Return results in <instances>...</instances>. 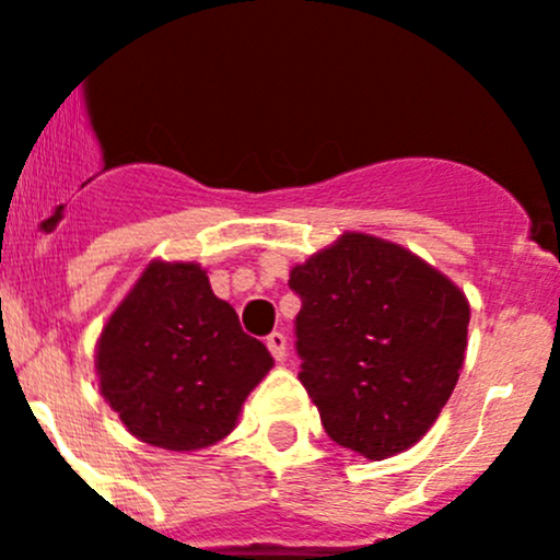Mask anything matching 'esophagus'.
Listing matches in <instances>:
<instances>
[{
    "instance_id": "obj_1",
    "label": "esophagus",
    "mask_w": 560,
    "mask_h": 560,
    "mask_svg": "<svg viewBox=\"0 0 560 560\" xmlns=\"http://www.w3.org/2000/svg\"><path fill=\"white\" fill-rule=\"evenodd\" d=\"M268 351L273 353V359L276 362H284V357H287V337L281 331H273L268 337Z\"/></svg>"
}]
</instances>
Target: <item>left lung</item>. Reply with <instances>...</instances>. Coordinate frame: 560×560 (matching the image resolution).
Returning a JSON list of instances; mask_svg holds the SVG:
<instances>
[{
    "label": "left lung",
    "instance_id": "1",
    "mask_svg": "<svg viewBox=\"0 0 560 560\" xmlns=\"http://www.w3.org/2000/svg\"><path fill=\"white\" fill-rule=\"evenodd\" d=\"M301 384L323 428L370 462L409 451L464 368L469 301L389 240L345 232L290 270Z\"/></svg>",
    "mask_w": 560,
    "mask_h": 560
}]
</instances>
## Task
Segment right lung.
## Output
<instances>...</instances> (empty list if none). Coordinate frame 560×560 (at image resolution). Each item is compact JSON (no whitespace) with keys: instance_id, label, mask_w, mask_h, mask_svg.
<instances>
[{"instance_id":"right-lung-1","label":"right lung","mask_w":560,"mask_h":560,"mask_svg":"<svg viewBox=\"0 0 560 560\" xmlns=\"http://www.w3.org/2000/svg\"><path fill=\"white\" fill-rule=\"evenodd\" d=\"M273 368L198 262L151 259L104 323L98 392L132 436L165 451L215 445Z\"/></svg>"}]
</instances>
